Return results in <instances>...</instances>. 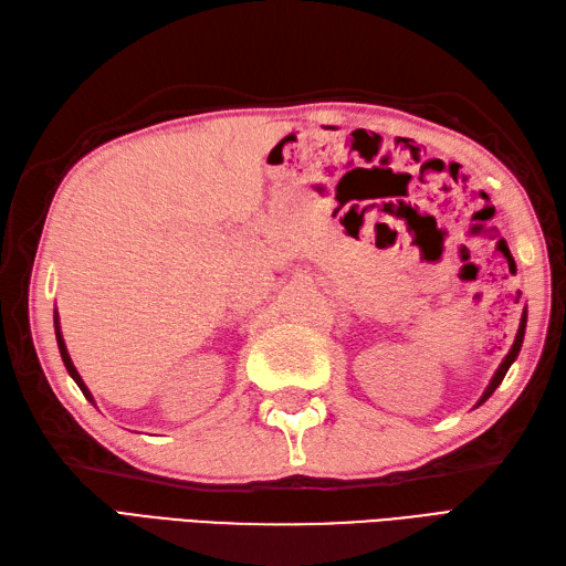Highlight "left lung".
<instances>
[{
    "label": "left lung",
    "mask_w": 566,
    "mask_h": 566,
    "mask_svg": "<svg viewBox=\"0 0 566 566\" xmlns=\"http://www.w3.org/2000/svg\"><path fill=\"white\" fill-rule=\"evenodd\" d=\"M523 334H526V312H523V316H521V324H518V334H516V338H514V346H512V350L506 353V357L502 360V365H500V369L494 371V377H492V381H490V387L485 389V394L480 396V401H478V406H482L488 401V398L494 394V389L500 387L502 384V379H504V375L509 371V367H512V363L516 360L518 357V350H521V343H523Z\"/></svg>",
    "instance_id": "left-lung-1"
}]
</instances>
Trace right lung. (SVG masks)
<instances>
[{
    "label": "right lung",
    "mask_w": 566,
    "mask_h": 566,
    "mask_svg": "<svg viewBox=\"0 0 566 566\" xmlns=\"http://www.w3.org/2000/svg\"><path fill=\"white\" fill-rule=\"evenodd\" d=\"M54 336H57V346H60V355H62V363H64L66 371H69V375H72V379L78 384V389L84 391V396H86L88 401L93 403V396H91V391L86 389L84 379H81V375H78L76 367H74V363H72V357H69V350H66V346H64V338H62V328H60V316H57V310H54Z\"/></svg>",
    "instance_id": "obj_1"
}]
</instances>
